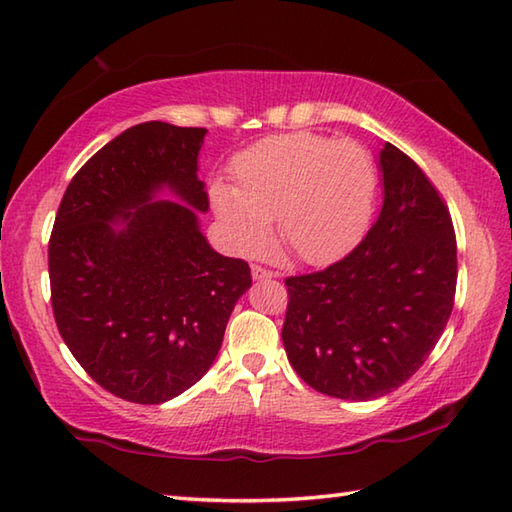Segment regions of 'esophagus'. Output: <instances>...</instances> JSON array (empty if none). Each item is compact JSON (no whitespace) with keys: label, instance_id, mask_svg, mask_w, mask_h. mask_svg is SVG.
<instances>
[{"label":"esophagus","instance_id":"34e87169","mask_svg":"<svg viewBox=\"0 0 512 512\" xmlns=\"http://www.w3.org/2000/svg\"><path fill=\"white\" fill-rule=\"evenodd\" d=\"M250 273H253V279H255V281H262V279H270V277H275L273 270H268V268L259 266V264H255L253 268H250Z\"/></svg>","mask_w":512,"mask_h":512}]
</instances>
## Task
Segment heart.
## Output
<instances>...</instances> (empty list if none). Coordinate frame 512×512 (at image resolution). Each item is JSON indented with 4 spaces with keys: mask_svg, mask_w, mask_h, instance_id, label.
<instances>
[{
    "mask_svg": "<svg viewBox=\"0 0 512 512\" xmlns=\"http://www.w3.org/2000/svg\"><path fill=\"white\" fill-rule=\"evenodd\" d=\"M235 184L215 182L213 209L235 253L264 250L277 217L279 237L312 266L343 257L365 233L376 167L356 140L292 132L259 140L233 162Z\"/></svg>",
    "mask_w": 512,
    "mask_h": 512,
    "instance_id": "heart-1",
    "label": "heart"
}]
</instances>
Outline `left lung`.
I'll use <instances>...</instances> for the list:
<instances>
[{
	"mask_svg": "<svg viewBox=\"0 0 512 512\" xmlns=\"http://www.w3.org/2000/svg\"><path fill=\"white\" fill-rule=\"evenodd\" d=\"M380 169L383 209L361 244L317 273L286 277L288 361L332 398L372 400L407 383L453 310L458 246L447 202L391 143Z\"/></svg>",
	"mask_w": 512,
	"mask_h": 512,
	"instance_id": "8db88e82",
	"label": "left lung"
}]
</instances>
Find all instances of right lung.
Instances as JSON below:
<instances>
[{
  "instance_id": "obj_1",
  "label": "right lung",
  "mask_w": 512,
  "mask_h": 512,
  "mask_svg": "<svg viewBox=\"0 0 512 512\" xmlns=\"http://www.w3.org/2000/svg\"><path fill=\"white\" fill-rule=\"evenodd\" d=\"M204 134L160 121L125 129L74 173L54 217L48 270L59 334L90 378L138 405L198 383L253 284L244 259L215 253L200 233ZM162 186L192 206L151 203Z\"/></svg>"
}]
</instances>
